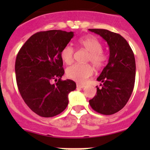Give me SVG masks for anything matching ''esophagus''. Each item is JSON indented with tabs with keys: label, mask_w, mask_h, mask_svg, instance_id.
Returning a JSON list of instances; mask_svg holds the SVG:
<instances>
[{
	"label": "esophagus",
	"mask_w": 150,
	"mask_h": 150,
	"mask_svg": "<svg viewBox=\"0 0 150 150\" xmlns=\"http://www.w3.org/2000/svg\"><path fill=\"white\" fill-rule=\"evenodd\" d=\"M76 87H77V88H83L85 87V86H84V85H82V84H79V83H77V84H76Z\"/></svg>",
	"instance_id": "obj_1"
}]
</instances>
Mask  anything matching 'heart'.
I'll return each mask as SVG.
<instances>
[{
  "instance_id": "b5f03b06",
  "label": "heart",
  "mask_w": 150,
  "mask_h": 150,
  "mask_svg": "<svg viewBox=\"0 0 150 150\" xmlns=\"http://www.w3.org/2000/svg\"><path fill=\"white\" fill-rule=\"evenodd\" d=\"M79 43L83 48L89 52L87 61L91 62L96 67H100L104 64L107 57L101 51V43L96 38L92 36L83 37L79 40ZM74 48L71 46L67 45L61 52L62 60L67 64H70L74 61ZM92 74L93 68L88 64H75L66 70L67 77L78 83H85Z\"/></svg>"
}]
</instances>
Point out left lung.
Masks as SVG:
<instances>
[{"label":"left lung","mask_w":150,"mask_h":150,"mask_svg":"<svg viewBox=\"0 0 150 150\" xmlns=\"http://www.w3.org/2000/svg\"><path fill=\"white\" fill-rule=\"evenodd\" d=\"M98 34L109 46L108 63L97 80V95L89 100L91 108L100 114L112 115L127 104L133 91L136 74L134 52L120 34L105 29H88Z\"/></svg>","instance_id":"1"}]
</instances>
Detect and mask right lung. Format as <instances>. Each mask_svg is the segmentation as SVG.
I'll return each instance as SVG.
<instances>
[{
    "mask_svg": "<svg viewBox=\"0 0 150 150\" xmlns=\"http://www.w3.org/2000/svg\"><path fill=\"white\" fill-rule=\"evenodd\" d=\"M74 36L72 31H40L33 34L18 52L15 71L18 91L29 108L42 117L63 112L68 94L76 89L74 81L62 80L64 71L61 52Z\"/></svg>",
    "mask_w": 150,
    "mask_h": 150,
    "instance_id": "add662e5",
    "label": "right lung"
}]
</instances>
